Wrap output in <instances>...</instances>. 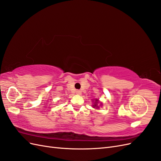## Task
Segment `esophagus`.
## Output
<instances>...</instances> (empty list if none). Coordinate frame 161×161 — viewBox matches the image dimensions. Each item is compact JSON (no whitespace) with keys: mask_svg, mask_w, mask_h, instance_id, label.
<instances>
[{"mask_svg":"<svg viewBox=\"0 0 161 161\" xmlns=\"http://www.w3.org/2000/svg\"><path fill=\"white\" fill-rule=\"evenodd\" d=\"M76 94L80 95L81 93V91H79V90H77V91H76Z\"/></svg>","mask_w":161,"mask_h":161,"instance_id":"1","label":"esophagus"}]
</instances>
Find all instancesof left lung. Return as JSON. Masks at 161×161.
Here are the masks:
<instances>
[{
    "label": "left lung",
    "instance_id": "8db88e82",
    "mask_svg": "<svg viewBox=\"0 0 161 161\" xmlns=\"http://www.w3.org/2000/svg\"><path fill=\"white\" fill-rule=\"evenodd\" d=\"M97 102H98V100H96V102H95V105H93L94 107H97V108H98V107H97Z\"/></svg>",
    "mask_w": 161,
    "mask_h": 161
}]
</instances>
